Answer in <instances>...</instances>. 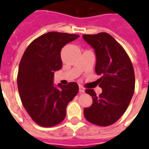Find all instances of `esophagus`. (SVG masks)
I'll use <instances>...</instances> for the list:
<instances>
[{
    "label": "esophagus",
    "instance_id": "34e87169",
    "mask_svg": "<svg viewBox=\"0 0 149 149\" xmlns=\"http://www.w3.org/2000/svg\"><path fill=\"white\" fill-rule=\"evenodd\" d=\"M79 92L80 93H84L85 92V89H84V86H79Z\"/></svg>",
    "mask_w": 149,
    "mask_h": 149
}]
</instances>
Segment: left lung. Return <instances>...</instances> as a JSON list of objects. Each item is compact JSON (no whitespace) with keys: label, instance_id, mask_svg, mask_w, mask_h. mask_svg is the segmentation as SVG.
I'll return each mask as SVG.
<instances>
[{"label":"left lung","instance_id":"8db88e82","mask_svg":"<svg viewBox=\"0 0 149 149\" xmlns=\"http://www.w3.org/2000/svg\"><path fill=\"white\" fill-rule=\"evenodd\" d=\"M83 38L96 54V73L100 77L97 84L102 93L97 96L92 89L85 91L93 98V104L84 109L89 122L106 127L113 125L124 114L134 94V68L123 47L109 34L84 35Z\"/></svg>","mask_w":149,"mask_h":149}]
</instances>
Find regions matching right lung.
I'll return each mask as SVG.
<instances>
[{
    "mask_svg": "<svg viewBox=\"0 0 149 149\" xmlns=\"http://www.w3.org/2000/svg\"><path fill=\"white\" fill-rule=\"evenodd\" d=\"M78 35L50 31L31 42L20 61L17 88L22 104L31 119L42 127L63 121L66 107L79 91L77 83L54 86V72L62 68L61 50Z\"/></svg>",
    "mask_w": 149,
    "mask_h": 149,
    "instance_id": "1",
    "label": "right lung"
}]
</instances>
